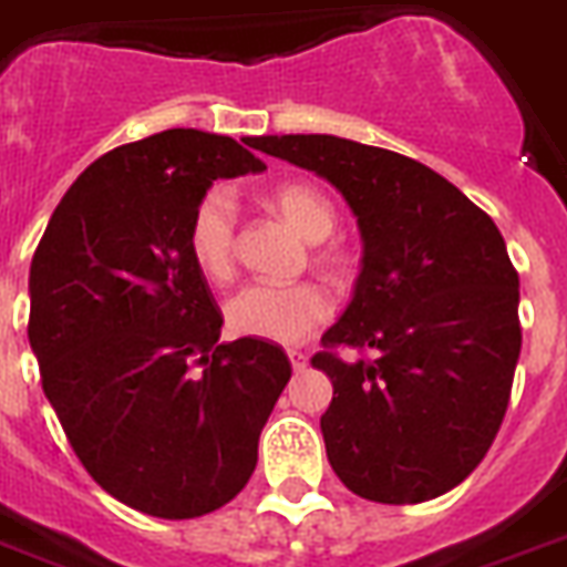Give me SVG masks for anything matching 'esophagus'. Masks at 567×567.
Returning <instances> with one entry per match:
<instances>
[{
  "label": "esophagus",
  "instance_id": "obj_1",
  "mask_svg": "<svg viewBox=\"0 0 567 567\" xmlns=\"http://www.w3.org/2000/svg\"><path fill=\"white\" fill-rule=\"evenodd\" d=\"M288 360H291L293 372H302V369L308 365V357L302 354V351H288Z\"/></svg>",
  "mask_w": 567,
  "mask_h": 567
}]
</instances>
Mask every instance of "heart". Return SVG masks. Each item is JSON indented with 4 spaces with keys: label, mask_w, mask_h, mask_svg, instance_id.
Segmentation results:
<instances>
[{
    "label": "heart",
    "mask_w": 567,
    "mask_h": 567,
    "mask_svg": "<svg viewBox=\"0 0 567 567\" xmlns=\"http://www.w3.org/2000/svg\"><path fill=\"white\" fill-rule=\"evenodd\" d=\"M270 204L308 241H326L337 227L334 204L308 184H285L270 195ZM187 245L189 256L207 279H230L236 202L227 189H210L198 202L189 221ZM331 297L317 285H245L225 306L227 328L233 334L279 346H297L306 340L313 328L331 317Z\"/></svg>",
    "instance_id": "heart-1"
}]
</instances>
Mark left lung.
<instances>
[{
    "mask_svg": "<svg viewBox=\"0 0 567 567\" xmlns=\"http://www.w3.org/2000/svg\"><path fill=\"white\" fill-rule=\"evenodd\" d=\"M261 152L326 178L357 216L363 259L311 360L334 398L320 430L340 482L380 504L458 487L487 455L522 351L518 274L493 218L435 169L334 135H268Z\"/></svg>",
    "mask_w": 567,
    "mask_h": 567,
    "instance_id": "8db88e82",
    "label": "left lung"
}]
</instances>
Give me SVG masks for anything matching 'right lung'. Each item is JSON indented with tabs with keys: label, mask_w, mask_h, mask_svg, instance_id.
<instances>
[{
	"label": "right lung",
	"mask_w": 567,
	"mask_h": 567,
	"mask_svg": "<svg viewBox=\"0 0 567 567\" xmlns=\"http://www.w3.org/2000/svg\"><path fill=\"white\" fill-rule=\"evenodd\" d=\"M247 146L166 130L106 152L56 204L31 261L42 392L94 482L146 516L230 502L291 378L274 342H218L225 320L187 245L213 181L268 169Z\"/></svg>",
	"instance_id": "1"
}]
</instances>
